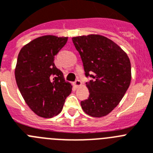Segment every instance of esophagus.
I'll return each instance as SVG.
<instances>
[{
  "label": "esophagus",
  "mask_w": 153,
  "mask_h": 153,
  "mask_svg": "<svg viewBox=\"0 0 153 153\" xmlns=\"http://www.w3.org/2000/svg\"><path fill=\"white\" fill-rule=\"evenodd\" d=\"M74 85H75V87L78 88L79 86H81V85H82V82H81L79 79H76V80L75 81V82H74Z\"/></svg>",
  "instance_id": "34e87169"
}]
</instances>
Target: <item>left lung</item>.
<instances>
[{"label":"left lung","mask_w":153,"mask_h":153,"mask_svg":"<svg viewBox=\"0 0 153 153\" xmlns=\"http://www.w3.org/2000/svg\"><path fill=\"white\" fill-rule=\"evenodd\" d=\"M83 62L90 95L81 102L83 111L92 117L108 115L116 107L131 82V64L123 49L99 34L72 38Z\"/></svg>","instance_id":"8db88e82"}]
</instances>
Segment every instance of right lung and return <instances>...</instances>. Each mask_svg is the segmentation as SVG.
<instances>
[{
	"label": "right lung",
	"mask_w": 153,
	"mask_h": 153,
	"mask_svg": "<svg viewBox=\"0 0 153 153\" xmlns=\"http://www.w3.org/2000/svg\"><path fill=\"white\" fill-rule=\"evenodd\" d=\"M68 38L46 35L25 45L18 54L15 79L21 95L34 113L51 118L62 111L72 86L54 63Z\"/></svg>",
	"instance_id": "1"
}]
</instances>
